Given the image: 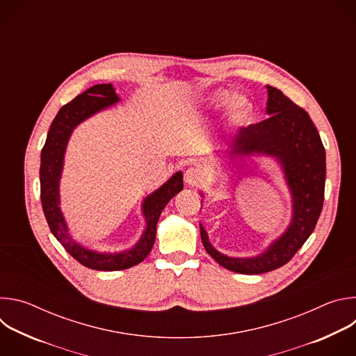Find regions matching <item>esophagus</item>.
Segmentation results:
<instances>
[{"mask_svg":"<svg viewBox=\"0 0 356 356\" xmlns=\"http://www.w3.org/2000/svg\"><path fill=\"white\" fill-rule=\"evenodd\" d=\"M201 179H202V175L195 168H188L184 173V181L188 186H197L201 181Z\"/></svg>","mask_w":356,"mask_h":356,"instance_id":"esophagus-1","label":"esophagus"}]
</instances>
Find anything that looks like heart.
<instances>
[{"mask_svg":"<svg viewBox=\"0 0 356 356\" xmlns=\"http://www.w3.org/2000/svg\"><path fill=\"white\" fill-rule=\"evenodd\" d=\"M227 105V115L232 122L242 124L245 122L250 114H252V104L249 99L243 95H234L231 97V92L224 88H218L210 94V104L216 108H220Z\"/></svg>","mask_w":356,"mask_h":356,"instance_id":"b5f03b06","label":"heart"}]
</instances>
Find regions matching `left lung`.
<instances>
[{
	"label": "left lung",
	"instance_id": "obj_1",
	"mask_svg": "<svg viewBox=\"0 0 356 356\" xmlns=\"http://www.w3.org/2000/svg\"><path fill=\"white\" fill-rule=\"evenodd\" d=\"M266 87L269 118L242 127L225 139V154L231 159L250 155L276 159L291 194V221L266 250L250 258H232L218 252L200 224L201 241L209 255L225 269L241 275L266 273L286 265L313 234L324 201L325 149L316 125L310 115L280 90Z\"/></svg>",
	"mask_w": 356,
	"mask_h": 356
}]
</instances>
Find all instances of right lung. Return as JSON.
<instances>
[{"label": "right lung", "instance_id": "add662e5", "mask_svg": "<svg viewBox=\"0 0 356 356\" xmlns=\"http://www.w3.org/2000/svg\"><path fill=\"white\" fill-rule=\"evenodd\" d=\"M113 84H95L63 106L52 125L40 154V201L50 231L70 255L83 266L95 270H122L140 264L155 243L156 225L168 202L183 190V173H175L163 186L149 194L142 202V216L146 228L140 239L121 252H97L79 243L72 235L60 210L59 184L63 172L65 154L69 139L77 125L94 114L117 104Z\"/></svg>", "mask_w": 356, "mask_h": 356}]
</instances>
